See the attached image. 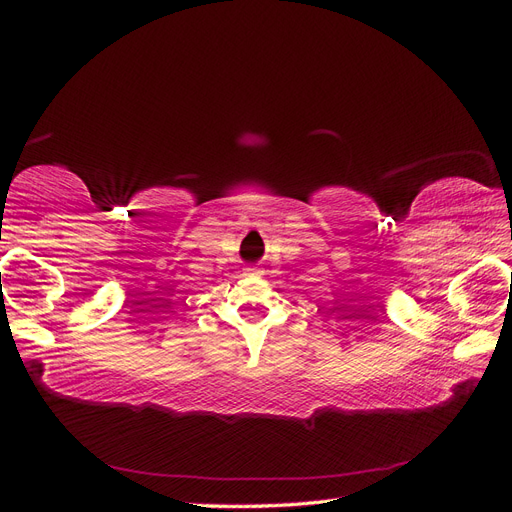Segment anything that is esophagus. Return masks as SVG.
<instances>
[{"instance_id": "esophagus-1", "label": "esophagus", "mask_w": 512, "mask_h": 512, "mask_svg": "<svg viewBox=\"0 0 512 512\" xmlns=\"http://www.w3.org/2000/svg\"><path fill=\"white\" fill-rule=\"evenodd\" d=\"M243 271H245L247 275H252V273H258V267H256V265H247Z\"/></svg>"}]
</instances>
